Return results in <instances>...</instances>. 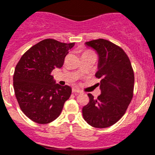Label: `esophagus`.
<instances>
[{"mask_svg":"<svg viewBox=\"0 0 155 155\" xmlns=\"http://www.w3.org/2000/svg\"><path fill=\"white\" fill-rule=\"evenodd\" d=\"M72 92L75 94H81L82 93L81 91H80V90H78V89H75V88H73V89H72Z\"/></svg>","mask_w":155,"mask_h":155,"instance_id":"1","label":"esophagus"}]
</instances>
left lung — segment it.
<instances>
[{
  "label": "left lung",
  "instance_id": "obj_1",
  "mask_svg": "<svg viewBox=\"0 0 155 155\" xmlns=\"http://www.w3.org/2000/svg\"><path fill=\"white\" fill-rule=\"evenodd\" d=\"M85 44L98 55L95 76L101 79V94L94 98L88 94L90 101L82 110L83 116L92 127L108 128L124 116L132 101L134 71L128 57L118 45L102 38Z\"/></svg>",
  "mask_w": 155,
  "mask_h": 155
}]
</instances>
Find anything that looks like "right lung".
<instances>
[{
    "instance_id": "add662e5",
    "label": "right lung",
    "mask_w": 155,
    "mask_h": 155,
    "mask_svg": "<svg viewBox=\"0 0 155 155\" xmlns=\"http://www.w3.org/2000/svg\"><path fill=\"white\" fill-rule=\"evenodd\" d=\"M75 43L42 40L26 52L15 66L13 87L23 114L38 124H49L58 117L69 98V86L56 84L51 72L63 66Z\"/></svg>"
}]
</instances>
